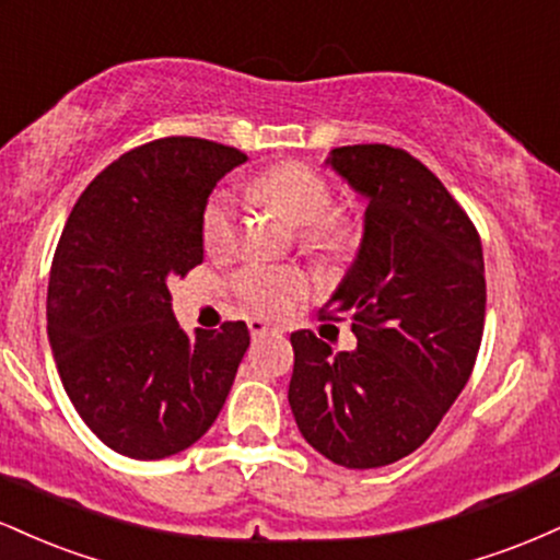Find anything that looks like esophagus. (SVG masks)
<instances>
[{
    "instance_id": "esophagus-1",
    "label": "esophagus",
    "mask_w": 560,
    "mask_h": 560,
    "mask_svg": "<svg viewBox=\"0 0 560 560\" xmlns=\"http://www.w3.org/2000/svg\"><path fill=\"white\" fill-rule=\"evenodd\" d=\"M249 334H253V339H262V337H279L281 329L279 326L268 324V320H260V318H253L249 320Z\"/></svg>"
}]
</instances>
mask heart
<instances>
[{
    "label": "heart",
    "mask_w": 560,
    "mask_h": 560,
    "mask_svg": "<svg viewBox=\"0 0 560 560\" xmlns=\"http://www.w3.org/2000/svg\"><path fill=\"white\" fill-rule=\"evenodd\" d=\"M249 195L300 226V240L320 255L342 253L352 242V223L334 213V191L324 176L300 163L276 165L249 184ZM202 242L210 253H226L236 240V208L226 191H215L202 210ZM305 276L294 268L249 266L236 273L234 289L260 316H284L305 294Z\"/></svg>",
    "instance_id": "b5f03b06"
}]
</instances>
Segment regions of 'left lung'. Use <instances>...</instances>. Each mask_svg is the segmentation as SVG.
I'll return each instance as SVG.
<instances>
[{"label":"left lung","instance_id":"left-lung-1","mask_svg":"<svg viewBox=\"0 0 560 560\" xmlns=\"http://www.w3.org/2000/svg\"><path fill=\"white\" fill-rule=\"evenodd\" d=\"M369 199L358 258L324 305L352 316L358 347L292 334L289 405L307 445L345 468L421 447L471 376L485 331L479 231L421 160L352 144L326 160Z\"/></svg>","mask_w":560,"mask_h":560}]
</instances>
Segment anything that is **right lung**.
I'll return each instance as SVG.
<instances>
[{
    "instance_id": "obj_1",
    "label": "right lung",
    "mask_w": 560,
    "mask_h": 560,
    "mask_svg": "<svg viewBox=\"0 0 560 560\" xmlns=\"http://www.w3.org/2000/svg\"><path fill=\"white\" fill-rule=\"evenodd\" d=\"M244 160L195 137L141 144L83 189L57 242L47 292L57 371L83 423L128 458L195 445L249 347L244 320L186 337L168 292L202 262L205 205Z\"/></svg>"
}]
</instances>
